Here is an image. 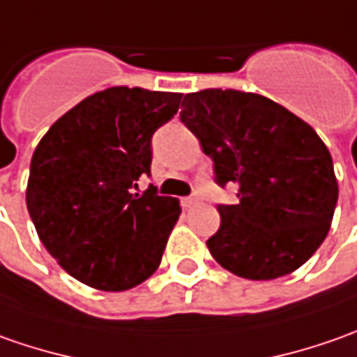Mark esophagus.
<instances>
[{
  "label": "esophagus",
  "instance_id": "34e87169",
  "mask_svg": "<svg viewBox=\"0 0 357 357\" xmlns=\"http://www.w3.org/2000/svg\"><path fill=\"white\" fill-rule=\"evenodd\" d=\"M197 202H199V199H197L195 195H190V197H183V199H181V205H183L185 209H190L193 205H197Z\"/></svg>",
  "mask_w": 357,
  "mask_h": 357
}]
</instances>
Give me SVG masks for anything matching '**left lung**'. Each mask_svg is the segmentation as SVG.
Masks as SVG:
<instances>
[{
  "instance_id": "left-lung-1",
  "label": "left lung",
  "mask_w": 357,
  "mask_h": 357,
  "mask_svg": "<svg viewBox=\"0 0 357 357\" xmlns=\"http://www.w3.org/2000/svg\"><path fill=\"white\" fill-rule=\"evenodd\" d=\"M181 122L213 160L217 185H237L217 205L207 247L229 273L251 280L289 275L326 239L338 202L332 155L310 124L261 94L207 89L183 96Z\"/></svg>"
}]
</instances>
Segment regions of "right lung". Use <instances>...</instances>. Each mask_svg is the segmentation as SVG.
<instances>
[{"label": "right lung", "instance_id": "right-lung-1", "mask_svg": "<svg viewBox=\"0 0 357 357\" xmlns=\"http://www.w3.org/2000/svg\"><path fill=\"white\" fill-rule=\"evenodd\" d=\"M179 93L112 86L70 108L31 158L27 209L37 235L70 277L98 290L138 287L160 266L181 207L148 188L152 136Z\"/></svg>", "mask_w": 357, "mask_h": 357}]
</instances>
